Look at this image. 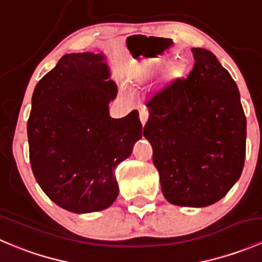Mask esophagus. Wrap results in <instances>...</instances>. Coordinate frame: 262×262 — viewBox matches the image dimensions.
<instances>
[{
	"mask_svg": "<svg viewBox=\"0 0 262 262\" xmlns=\"http://www.w3.org/2000/svg\"><path fill=\"white\" fill-rule=\"evenodd\" d=\"M148 112L146 109H143V110H141V112H139V119H141V121H142V125L144 126V124L147 123V120H148Z\"/></svg>",
	"mask_w": 262,
	"mask_h": 262,
	"instance_id": "obj_1",
	"label": "esophagus"
}]
</instances>
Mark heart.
Returning a JSON list of instances; mask_svg holds the SVG:
<instances>
[{"label": "heart", "instance_id": "obj_1", "mask_svg": "<svg viewBox=\"0 0 262 262\" xmlns=\"http://www.w3.org/2000/svg\"><path fill=\"white\" fill-rule=\"evenodd\" d=\"M168 63V59L166 58H150V59L143 60L142 63L137 64L136 67L132 71V82H133V86L136 89L139 87H143L146 84L149 83L157 77L161 73V71L165 68V66ZM185 67L184 64L180 62L172 63V64L168 66L165 70V81L171 82L178 80L179 77H181L182 73H184Z\"/></svg>", "mask_w": 262, "mask_h": 262}]
</instances>
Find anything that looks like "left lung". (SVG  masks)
<instances>
[{
    "label": "left lung",
    "instance_id": "obj_1",
    "mask_svg": "<svg viewBox=\"0 0 262 262\" xmlns=\"http://www.w3.org/2000/svg\"><path fill=\"white\" fill-rule=\"evenodd\" d=\"M186 78L166 84L146 106L144 137L163 196L202 208L221 200L244 170L246 116L238 87L209 50L192 48Z\"/></svg>",
    "mask_w": 262,
    "mask_h": 262
}]
</instances>
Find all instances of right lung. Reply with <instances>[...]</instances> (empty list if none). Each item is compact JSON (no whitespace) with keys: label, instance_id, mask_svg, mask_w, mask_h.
<instances>
[{"label":"right lung","instance_id":"obj_1","mask_svg":"<svg viewBox=\"0 0 262 262\" xmlns=\"http://www.w3.org/2000/svg\"><path fill=\"white\" fill-rule=\"evenodd\" d=\"M104 59L102 53L63 55L35 86L28 120L36 181L55 204L78 214L115 202L116 166L144 133L137 110L110 118L118 87Z\"/></svg>","mask_w":262,"mask_h":262}]
</instances>
